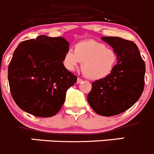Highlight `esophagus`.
Masks as SVG:
<instances>
[{"label":"esophagus","mask_w":154,"mask_h":154,"mask_svg":"<svg viewBox=\"0 0 154 154\" xmlns=\"http://www.w3.org/2000/svg\"><path fill=\"white\" fill-rule=\"evenodd\" d=\"M82 81H83V80H82V79L77 78V84H80V83H81Z\"/></svg>","instance_id":"obj_1"}]
</instances>
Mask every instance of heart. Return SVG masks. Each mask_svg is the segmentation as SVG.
<instances>
[{"instance_id":"obj_1","label":"heart","mask_w":154,"mask_h":154,"mask_svg":"<svg viewBox=\"0 0 154 154\" xmlns=\"http://www.w3.org/2000/svg\"><path fill=\"white\" fill-rule=\"evenodd\" d=\"M118 56L112 48L93 40L77 43L74 50H67L63 57V64L67 70H75L80 62L84 75L90 80H101L114 70Z\"/></svg>"}]
</instances>
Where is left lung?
Masks as SVG:
<instances>
[{
	"label": "left lung",
	"instance_id": "8db88e82",
	"mask_svg": "<svg viewBox=\"0 0 154 154\" xmlns=\"http://www.w3.org/2000/svg\"><path fill=\"white\" fill-rule=\"evenodd\" d=\"M118 56L112 72L92 83L87 101L97 114L113 116L130 109L141 96L144 87L145 63L133 42L119 37H102Z\"/></svg>",
	"mask_w": 154,
	"mask_h": 154
}]
</instances>
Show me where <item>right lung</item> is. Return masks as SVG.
Instances as JSON below:
<instances>
[{
    "instance_id": "add662e5",
    "label": "right lung",
    "mask_w": 154,
    "mask_h": 154,
    "mask_svg": "<svg viewBox=\"0 0 154 154\" xmlns=\"http://www.w3.org/2000/svg\"><path fill=\"white\" fill-rule=\"evenodd\" d=\"M69 42L62 37L38 35L18 45L8 67L12 97L21 109L37 117L54 116L77 77L63 64Z\"/></svg>"
}]
</instances>
